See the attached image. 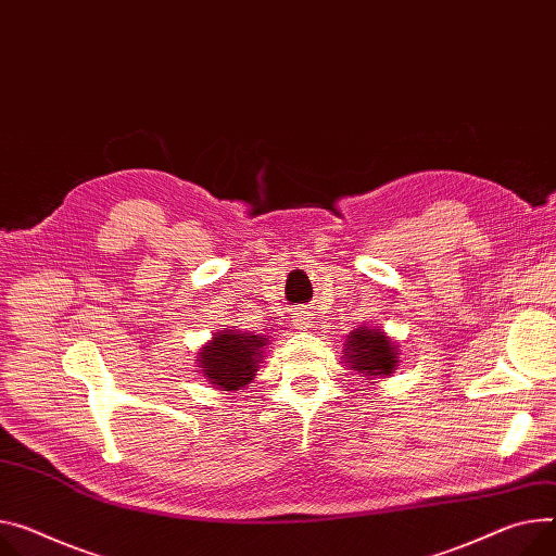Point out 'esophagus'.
Listing matches in <instances>:
<instances>
[{
	"label": "esophagus",
	"mask_w": 556,
	"mask_h": 556,
	"mask_svg": "<svg viewBox=\"0 0 556 556\" xmlns=\"http://www.w3.org/2000/svg\"><path fill=\"white\" fill-rule=\"evenodd\" d=\"M309 325H312V314H309V312L298 309V312L293 314V327H295V329H305V327H309Z\"/></svg>",
	"instance_id": "esophagus-1"
}]
</instances>
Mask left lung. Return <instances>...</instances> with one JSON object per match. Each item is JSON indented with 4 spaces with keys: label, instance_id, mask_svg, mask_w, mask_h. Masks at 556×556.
<instances>
[{
    "label": "left lung",
    "instance_id": "left-lung-1",
    "mask_svg": "<svg viewBox=\"0 0 556 556\" xmlns=\"http://www.w3.org/2000/svg\"><path fill=\"white\" fill-rule=\"evenodd\" d=\"M345 356L350 367L365 376H390L396 367V348L380 329L361 327L348 336Z\"/></svg>",
    "mask_w": 556,
    "mask_h": 556
}]
</instances>
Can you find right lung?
Instances as JSON below:
<instances>
[{"mask_svg": "<svg viewBox=\"0 0 556 556\" xmlns=\"http://www.w3.org/2000/svg\"><path fill=\"white\" fill-rule=\"evenodd\" d=\"M267 350V338L253 331L225 329L202 350V374L220 392H236L253 380L258 363Z\"/></svg>", "mask_w": 556, "mask_h": 556, "instance_id": "obj_1", "label": "right lung"}]
</instances>
